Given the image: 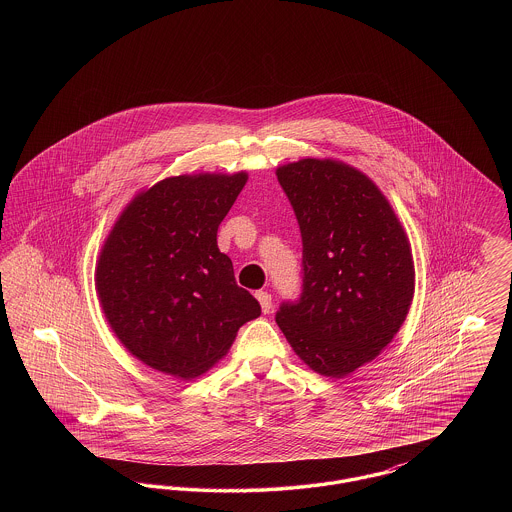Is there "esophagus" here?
I'll use <instances>...</instances> for the list:
<instances>
[{
	"instance_id": "34e87169",
	"label": "esophagus",
	"mask_w": 512,
	"mask_h": 512,
	"mask_svg": "<svg viewBox=\"0 0 512 512\" xmlns=\"http://www.w3.org/2000/svg\"><path fill=\"white\" fill-rule=\"evenodd\" d=\"M255 297L259 299V305H261V311L268 315L270 313V309H272V297H270V293L268 292H257L255 293Z\"/></svg>"
}]
</instances>
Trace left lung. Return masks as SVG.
Here are the masks:
<instances>
[{"label":"left lung","instance_id":"8db88e82","mask_svg":"<svg viewBox=\"0 0 512 512\" xmlns=\"http://www.w3.org/2000/svg\"><path fill=\"white\" fill-rule=\"evenodd\" d=\"M276 176L303 240V293L276 322L311 370L349 376L388 347L409 315V236L388 197L343 161L307 157Z\"/></svg>","mask_w":512,"mask_h":512}]
</instances>
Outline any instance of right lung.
Returning a JSON list of instances; mask_svg holds the SVG:
<instances>
[{"mask_svg": "<svg viewBox=\"0 0 512 512\" xmlns=\"http://www.w3.org/2000/svg\"><path fill=\"white\" fill-rule=\"evenodd\" d=\"M245 182V171L159 180L132 197L101 245L99 305L126 351L149 368L197 378L261 315L217 245Z\"/></svg>", "mask_w": 512, "mask_h": 512, "instance_id": "right-lung-1", "label": "right lung"}]
</instances>
